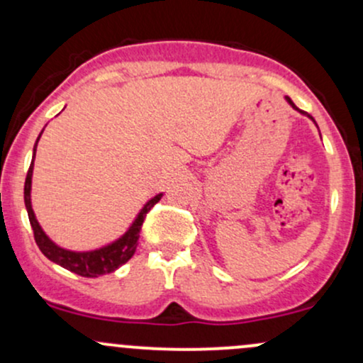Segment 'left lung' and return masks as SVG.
<instances>
[{
  "label": "left lung",
  "mask_w": 363,
  "mask_h": 363,
  "mask_svg": "<svg viewBox=\"0 0 363 363\" xmlns=\"http://www.w3.org/2000/svg\"><path fill=\"white\" fill-rule=\"evenodd\" d=\"M286 101H288V103H289V105H291L294 110H296V111H300V113H303V115H306V117H308V118H312V121H313V117H312V115H308V113H306V111H303V110L296 108V105H294V103L291 101V98H288V96H286ZM313 123H315V121H313ZM315 125H317V123H315Z\"/></svg>",
  "instance_id": "8db88e82"
}]
</instances>
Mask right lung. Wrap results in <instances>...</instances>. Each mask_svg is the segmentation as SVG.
Here are the masks:
<instances>
[{"mask_svg": "<svg viewBox=\"0 0 363 363\" xmlns=\"http://www.w3.org/2000/svg\"><path fill=\"white\" fill-rule=\"evenodd\" d=\"M43 134V130H41ZM41 134L38 136V141L34 145V153H33V162H30L29 172L26 177V186H23V201H26L27 215H29V222L33 225L34 230V240L38 242L39 250L46 258H50L51 262L63 267V269L70 270V272L77 274L82 277H98L105 276V274L115 272L118 267L129 262L133 258L134 252L138 248V240L139 233H141V225L145 222L146 213L160 201L163 193L157 194V196L151 198L150 201H146V205L143 206L141 212L138 213V217L134 218L133 224L129 225V229L122 234L118 240L108 242V245L101 246V248L89 250V252H72V250H65L62 246H58L57 242L51 241L48 238V234L43 230V227L39 225L38 218L33 210V201H30V189H33V172H34V158H35V148H38V143Z\"/></svg>", "mask_w": 363, "mask_h": 363, "instance_id": "obj_1", "label": "right lung"}]
</instances>
